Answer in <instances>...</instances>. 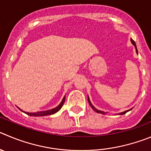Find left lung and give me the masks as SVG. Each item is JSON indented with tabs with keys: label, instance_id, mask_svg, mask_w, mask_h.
Segmentation results:
<instances>
[{
	"label": "left lung",
	"instance_id": "1",
	"mask_svg": "<svg viewBox=\"0 0 151 151\" xmlns=\"http://www.w3.org/2000/svg\"><path fill=\"white\" fill-rule=\"evenodd\" d=\"M131 42H132V44H133V45L135 46V47H136V53H138V50H137V47H136V43H135V42L133 40V39H131ZM88 104H89V105L91 106V107L93 109V110L94 111H95V112H98V113H101V114H105V112H102V111H100V110H98V109H95V107H94V106H92V104H91V102H90V101H89V98H88ZM130 110V109H129V110H127V111H125V112H121V113H119L120 114V115H124V114H125V113H127V112H128V111H129Z\"/></svg>",
	"mask_w": 151,
	"mask_h": 151
}]
</instances>
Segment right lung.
<instances>
[{"instance_id":"1","label":"right lung","mask_w":151,"mask_h":151,"mask_svg":"<svg viewBox=\"0 0 151 151\" xmlns=\"http://www.w3.org/2000/svg\"><path fill=\"white\" fill-rule=\"evenodd\" d=\"M65 97H64L63 99V101H62L61 104H60V105L58 106H56V108H54V109H50V110H47V111H44V112H33V113H31V112H24V111H22V109H19L20 110H22V112H24V113H26L27 115H29V116H45V115H52V114H54L56 113V112H58L59 110H60V109L62 108V106H63V104H64L65 102Z\"/></svg>"}]
</instances>
